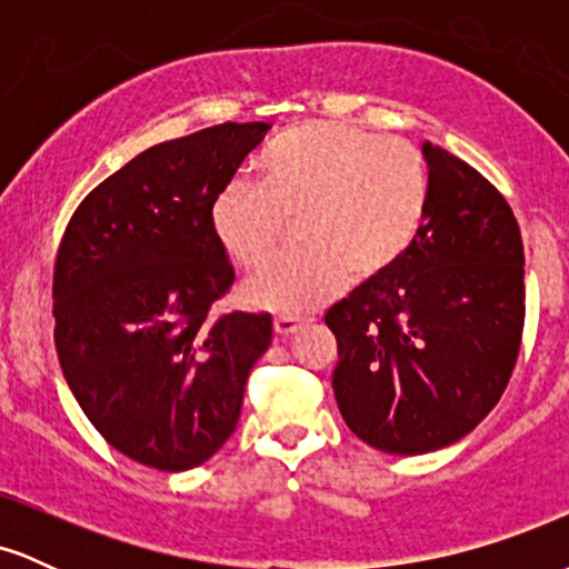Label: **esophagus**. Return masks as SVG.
Here are the masks:
<instances>
[{"label": "esophagus", "mask_w": 569, "mask_h": 569, "mask_svg": "<svg viewBox=\"0 0 569 569\" xmlns=\"http://www.w3.org/2000/svg\"><path fill=\"white\" fill-rule=\"evenodd\" d=\"M272 326H276V335L289 337V335H293V331L302 329L305 318L302 316H278L276 321H272Z\"/></svg>", "instance_id": "obj_1"}]
</instances>
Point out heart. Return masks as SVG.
Instances as JSON below:
<instances>
[{"label": "heart", "mask_w": 569, "mask_h": 569, "mask_svg": "<svg viewBox=\"0 0 569 569\" xmlns=\"http://www.w3.org/2000/svg\"><path fill=\"white\" fill-rule=\"evenodd\" d=\"M428 166L398 136L335 120L280 133L259 158V184L230 181L211 202L221 251L253 270L299 219L302 248L246 280L251 305L299 316L407 257L428 211Z\"/></svg>", "instance_id": "b5f03b06"}]
</instances>
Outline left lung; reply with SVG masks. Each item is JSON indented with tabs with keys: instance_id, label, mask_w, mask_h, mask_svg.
Masks as SVG:
<instances>
[{
	"instance_id": "left-lung-1",
	"label": "left lung",
	"mask_w": 569,
	"mask_h": 569,
	"mask_svg": "<svg viewBox=\"0 0 569 569\" xmlns=\"http://www.w3.org/2000/svg\"><path fill=\"white\" fill-rule=\"evenodd\" d=\"M428 211L393 270L326 312L337 407L390 455L468 436L500 401L525 329V246L508 200L476 168L422 143Z\"/></svg>"
}]
</instances>
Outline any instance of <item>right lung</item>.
I'll return each mask as SVG.
<instances>
[{"label": "right lung", "mask_w": 569, "mask_h": 569, "mask_svg": "<svg viewBox=\"0 0 569 569\" xmlns=\"http://www.w3.org/2000/svg\"><path fill=\"white\" fill-rule=\"evenodd\" d=\"M267 122L158 143L71 213L53 270L56 350L71 393L117 452L189 471L238 426L270 312H217L234 283L211 202Z\"/></svg>", "instance_id": "add662e5"}]
</instances>
